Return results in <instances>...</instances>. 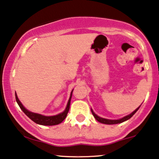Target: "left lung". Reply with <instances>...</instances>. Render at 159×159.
Wrapping results in <instances>:
<instances>
[{
	"label": "left lung",
	"mask_w": 159,
	"mask_h": 159,
	"mask_svg": "<svg viewBox=\"0 0 159 159\" xmlns=\"http://www.w3.org/2000/svg\"><path fill=\"white\" fill-rule=\"evenodd\" d=\"M139 107H140V106H139V107L137 108V109H135V110H134L133 112L130 113V114L128 115V116H125L124 118H121V119H118V120H110V119H106V118H101V117H99L98 116H97V115H96L95 113L93 112V111L92 110V109H91V112H92V114H93V116H94V118H96V120H97V121H98L99 122H100V123L106 124V125H116V124L122 123V122H124V121H127V120L130 119V118H131V117L133 116L136 112H137V111L138 110Z\"/></svg>",
	"instance_id": "obj_1"
}]
</instances>
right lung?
I'll list each match as a JSON object with an SVG mask.
<instances>
[{"label": "right lung", "instance_id": "1", "mask_svg": "<svg viewBox=\"0 0 159 159\" xmlns=\"http://www.w3.org/2000/svg\"><path fill=\"white\" fill-rule=\"evenodd\" d=\"M72 91L73 90H71V92L70 97H69V101H68L67 106H66L65 110L62 111V112L60 113V114L57 115V116H43V115L29 111V110H27L25 107H24L22 103H21L20 99H18V97H17L16 93H15V96H16V100L17 103H18V105L20 107V109L23 111V112L25 113L26 116L29 117L30 119L32 120L34 122H35L36 124H38V125L52 126V125H59V124H60L61 122L63 121V120L66 118V116H67V114L69 110V107H70V102H71V95H72Z\"/></svg>", "mask_w": 159, "mask_h": 159}]
</instances>
